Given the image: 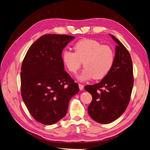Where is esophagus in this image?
Wrapping results in <instances>:
<instances>
[{
    "instance_id": "obj_1",
    "label": "esophagus",
    "mask_w": 150,
    "mask_h": 150,
    "mask_svg": "<svg viewBox=\"0 0 150 150\" xmlns=\"http://www.w3.org/2000/svg\"><path fill=\"white\" fill-rule=\"evenodd\" d=\"M79 88L80 90H83L84 89V86L82 84H79Z\"/></svg>"
}]
</instances>
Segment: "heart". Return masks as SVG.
<instances>
[{
    "mask_svg": "<svg viewBox=\"0 0 150 150\" xmlns=\"http://www.w3.org/2000/svg\"><path fill=\"white\" fill-rule=\"evenodd\" d=\"M73 49L74 52L65 50L62 52V59L68 71L72 74L79 70L83 62L84 69L78 76L80 81L92 78L94 79L103 78L110 72L114 63V50L96 40L81 39L74 44Z\"/></svg>",
    "mask_w": 150,
    "mask_h": 150,
    "instance_id": "1",
    "label": "heart"
}]
</instances>
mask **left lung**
Instances as JSON below:
<instances>
[{
	"label": "left lung",
	"mask_w": 150,
	"mask_h": 150,
	"mask_svg": "<svg viewBox=\"0 0 150 150\" xmlns=\"http://www.w3.org/2000/svg\"><path fill=\"white\" fill-rule=\"evenodd\" d=\"M111 35L117 43L111 70L99 83L84 87L93 98L88 108L89 115L101 124L114 121L125 111L134 83L130 54L118 39Z\"/></svg>",
	"instance_id": "left-lung-1"
}]
</instances>
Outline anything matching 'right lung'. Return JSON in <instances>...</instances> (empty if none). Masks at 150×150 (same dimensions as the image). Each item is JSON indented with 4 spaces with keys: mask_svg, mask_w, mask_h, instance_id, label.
Wrapping results in <instances>:
<instances>
[{
    "mask_svg": "<svg viewBox=\"0 0 150 150\" xmlns=\"http://www.w3.org/2000/svg\"><path fill=\"white\" fill-rule=\"evenodd\" d=\"M74 37L45 34L28 49L22 61L21 90L30 114L40 123L51 125L66 115L71 98L79 91L64 69L62 50Z\"/></svg>",
    "mask_w": 150,
    "mask_h": 150,
    "instance_id": "1",
    "label": "right lung"
}]
</instances>
